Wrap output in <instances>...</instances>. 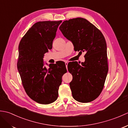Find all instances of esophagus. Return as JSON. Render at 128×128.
<instances>
[{
    "label": "esophagus",
    "mask_w": 128,
    "mask_h": 128,
    "mask_svg": "<svg viewBox=\"0 0 128 128\" xmlns=\"http://www.w3.org/2000/svg\"><path fill=\"white\" fill-rule=\"evenodd\" d=\"M65 64H66V69H67V68H68V62H65Z\"/></svg>",
    "instance_id": "obj_1"
}]
</instances>
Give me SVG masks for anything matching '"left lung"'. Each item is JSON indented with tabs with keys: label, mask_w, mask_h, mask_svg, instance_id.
I'll return each mask as SVG.
<instances>
[{
	"label": "left lung",
	"mask_w": 128,
	"mask_h": 128,
	"mask_svg": "<svg viewBox=\"0 0 128 128\" xmlns=\"http://www.w3.org/2000/svg\"><path fill=\"white\" fill-rule=\"evenodd\" d=\"M59 30L72 42L75 51L86 52L85 61L81 65L77 62L68 65L72 75L69 84L72 96L79 102H91L102 91L108 71L104 37L93 24L81 18L64 21Z\"/></svg>",
	"instance_id": "1"
}]
</instances>
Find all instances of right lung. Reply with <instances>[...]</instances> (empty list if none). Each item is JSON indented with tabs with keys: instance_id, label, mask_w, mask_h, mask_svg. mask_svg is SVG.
<instances>
[{
	"instance_id": "obj_1",
	"label": "right lung",
	"mask_w": 128,
	"mask_h": 128,
	"mask_svg": "<svg viewBox=\"0 0 128 128\" xmlns=\"http://www.w3.org/2000/svg\"><path fill=\"white\" fill-rule=\"evenodd\" d=\"M62 22L40 21L35 23L21 38L18 45L17 67L27 94L40 104L54 102L58 97L62 78L67 72L66 64H43L44 54L52 48L59 25Z\"/></svg>"
}]
</instances>
